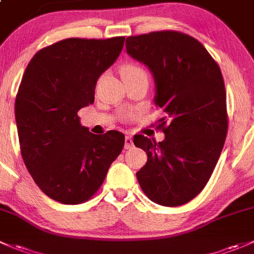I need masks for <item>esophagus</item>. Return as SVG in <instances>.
Here are the masks:
<instances>
[{"instance_id":"esophagus-1","label":"esophagus","mask_w":254,"mask_h":254,"mask_svg":"<svg viewBox=\"0 0 254 254\" xmlns=\"http://www.w3.org/2000/svg\"><path fill=\"white\" fill-rule=\"evenodd\" d=\"M133 146V140L129 135H126L125 137V148L126 149H130Z\"/></svg>"}]
</instances>
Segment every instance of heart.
Returning <instances> with one entry per match:
<instances>
[{"label":"heart","instance_id":"obj_1","mask_svg":"<svg viewBox=\"0 0 254 254\" xmlns=\"http://www.w3.org/2000/svg\"><path fill=\"white\" fill-rule=\"evenodd\" d=\"M140 73H144V70L140 68V67H138L137 64H125V66L121 68L122 78L132 77V75L140 74Z\"/></svg>","mask_w":254,"mask_h":254}]
</instances>
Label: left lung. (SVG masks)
Wrapping results in <instances>:
<instances>
[{"label":"left lung","instance_id":"8db88e82","mask_svg":"<svg viewBox=\"0 0 254 254\" xmlns=\"http://www.w3.org/2000/svg\"><path fill=\"white\" fill-rule=\"evenodd\" d=\"M127 54L144 64L155 82V105L165 116L163 142L137 134L148 161L137 179L146 197L179 206L197 197L210 179L227 133L226 91L218 66L198 40L180 31L126 39Z\"/></svg>","mask_w":254,"mask_h":254}]
</instances>
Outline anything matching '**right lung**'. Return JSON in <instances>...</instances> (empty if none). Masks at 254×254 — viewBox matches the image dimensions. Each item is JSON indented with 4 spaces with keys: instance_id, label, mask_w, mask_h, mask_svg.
<instances>
[{
    "instance_id": "1",
    "label": "right lung",
    "mask_w": 254,
    "mask_h": 254,
    "mask_svg": "<svg viewBox=\"0 0 254 254\" xmlns=\"http://www.w3.org/2000/svg\"><path fill=\"white\" fill-rule=\"evenodd\" d=\"M124 43L64 39L36 52L23 74L14 105L22 158L38 187L62 204L90 199L124 149L121 132L93 134L78 117Z\"/></svg>"
}]
</instances>
